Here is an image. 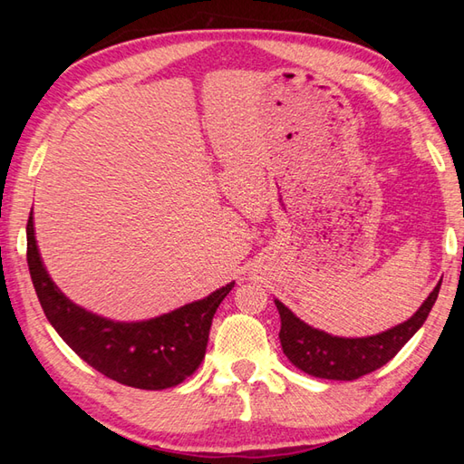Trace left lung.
Masks as SVG:
<instances>
[{
  "label": "left lung",
  "instance_id": "left-lung-1",
  "mask_svg": "<svg viewBox=\"0 0 464 464\" xmlns=\"http://www.w3.org/2000/svg\"><path fill=\"white\" fill-rule=\"evenodd\" d=\"M440 283L442 279L411 319L371 337H334V334L311 327L289 307H285L279 299H275L281 314L279 339L283 353L295 367L311 377L331 381L359 379L387 364L422 327L439 297Z\"/></svg>",
  "mask_w": 464,
  "mask_h": 464
}]
</instances>
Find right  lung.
Instances as JSON below:
<instances>
[{
  "mask_svg": "<svg viewBox=\"0 0 464 464\" xmlns=\"http://www.w3.org/2000/svg\"><path fill=\"white\" fill-rule=\"evenodd\" d=\"M27 265L47 321L95 371L127 387L163 391L183 382L205 357L213 314L235 287L145 321H113L87 311L59 291L39 255L34 209L27 221Z\"/></svg>",
  "mask_w": 464,
  "mask_h": 464,
  "instance_id": "add662e5",
  "label": "right lung"
}]
</instances>
